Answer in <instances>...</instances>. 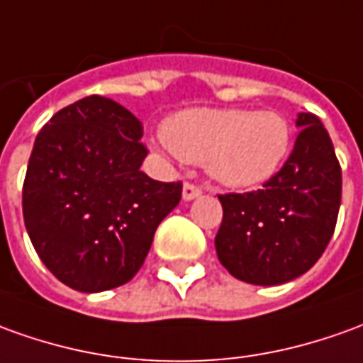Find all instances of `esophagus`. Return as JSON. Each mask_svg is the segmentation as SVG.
Segmentation results:
<instances>
[{"label":"esophagus","instance_id":"obj_1","mask_svg":"<svg viewBox=\"0 0 363 363\" xmlns=\"http://www.w3.org/2000/svg\"><path fill=\"white\" fill-rule=\"evenodd\" d=\"M182 196H184L186 201H189V199H196V197L201 196V187L196 186V184H189V182H186V184H184V191H182Z\"/></svg>","mask_w":363,"mask_h":363}]
</instances>
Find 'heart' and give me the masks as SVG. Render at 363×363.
Here are the masks:
<instances>
[{
    "label": "heart",
    "mask_w": 363,
    "mask_h": 363,
    "mask_svg": "<svg viewBox=\"0 0 363 363\" xmlns=\"http://www.w3.org/2000/svg\"><path fill=\"white\" fill-rule=\"evenodd\" d=\"M164 140L182 160L203 164L219 184L251 187L279 169L291 128L277 112L191 108L166 120Z\"/></svg>",
    "instance_id": "1"
}]
</instances>
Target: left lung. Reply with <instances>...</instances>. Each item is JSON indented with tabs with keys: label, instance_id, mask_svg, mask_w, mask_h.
I'll return each instance as SVG.
<instances>
[{
	"label": "left lung",
	"instance_id": "left-lung-1",
	"mask_svg": "<svg viewBox=\"0 0 363 363\" xmlns=\"http://www.w3.org/2000/svg\"><path fill=\"white\" fill-rule=\"evenodd\" d=\"M291 156L262 189L219 196L215 251L235 279L282 284L314 267L328 247L342 201V167L324 124L301 112Z\"/></svg>",
	"mask_w": 363,
	"mask_h": 363
}]
</instances>
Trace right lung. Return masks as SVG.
<instances>
[{"label": "right lung", "instance_id": "obj_1", "mask_svg": "<svg viewBox=\"0 0 363 363\" xmlns=\"http://www.w3.org/2000/svg\"><path fill=\"white\" fill-rule=\"evenodd\" d=\"M140 122L92 94L65 106L35 138L23 182V219L45 267L67 286L102 292L128 282L157 225L182 199V182L140 172Z\"/></svg>", "mask_w": 363, "mask_h": 363}]
</instances>
